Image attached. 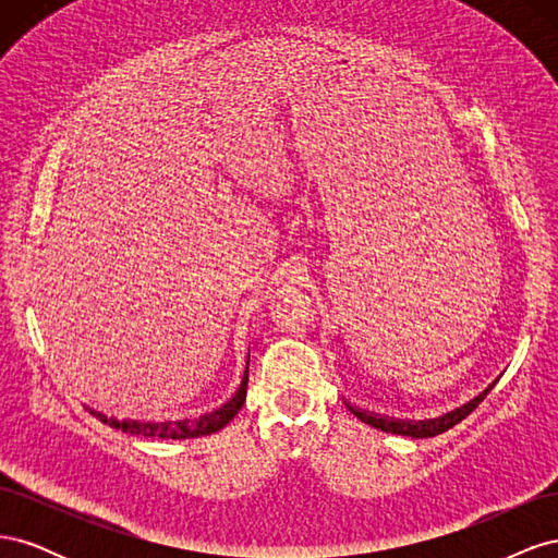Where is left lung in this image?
Instances as JSON below:
<instances>
[{
  "instance_id": "8db88e82",
  "label": "left lung",
  "mask_w": 558,
  "mask_h": 558,
  "mask_svg": "<svg viewBox=\"0 0 558 558\" xmlns=\"http://www.w3.org/2000/svg\"><path fill=\"white\" fill-rule=\"evenodd\" d=\"M494 386H488L484 393H480L475 400H470L468 404H463V408H459V410H453V412H449V414H445V416H440V418H430V421H400V418H386V416H375V414H367V412H361V410H356V408H351V404L347 402V408L351 410V414L353 416H359L363 424H367V426H375V428H379V430H384V433H396V435H408V437H435V435H440V433H445V430H449V428H453L456 424H461V421L470 414V412H475L477 408H480V402L488 396V391H492Z\"/></svg>"
}]
</instances>
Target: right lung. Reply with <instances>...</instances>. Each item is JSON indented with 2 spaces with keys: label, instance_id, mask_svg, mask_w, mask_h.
Instances as JSON below:
<instances>
[{
  "label": "right lung",
  "instance_id": "add662e5",
  "mask_svg": "<svg viewBox=\"0 0 558 558\" xmlns=\"http://www.w3.org/2000/svg\"><path fill=\"white\" fill-rule=\"evenodd\" d=\"M246 384H248V361L244 369V379L240 384V391L232 396L230 402H226L221 410L211 414L199 416L195 421H167V424H140V421H118L113 416H105L99 412H93L102 424H109L116 430L132 433V435H144V437H160V440H185V437H199V435H211L228 426L232 416L242 410L246 400Z\"/></svg>",
  "mask_w": 558,
  "mask_h": 558
}]
</instances>
